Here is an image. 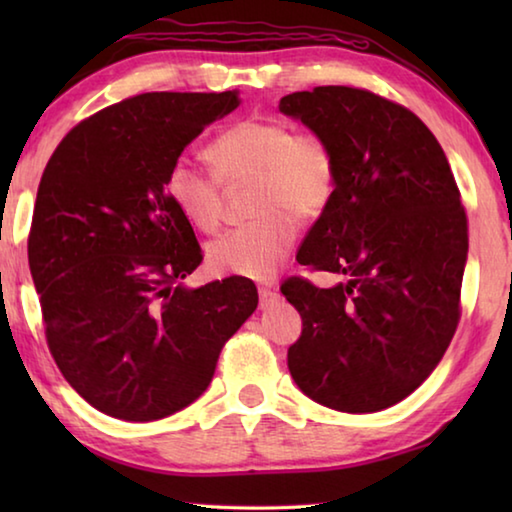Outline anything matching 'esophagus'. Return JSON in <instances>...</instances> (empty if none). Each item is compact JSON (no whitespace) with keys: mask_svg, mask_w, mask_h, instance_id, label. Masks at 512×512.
Segmentation results:
<instances>
[{"mask_svg":"<svg viewBox=\"0 0 512 512\" xmlns=\"http://www.w3.org/2000/svg\"><path fill=\"white\" fill-rule=\"evenodd\" d=\"M257 293H259V307H262V309H266L268 305H273V302L277 300V291L271 289V287H259Z\"/></svg>","mask_w":512,"mask_h":512,"instance_id":"esophagus-1","label":"esophagus"}]
</instances>
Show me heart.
<instances>
[{
	"label": "heart",
	"instance_id": "heart-1",
	"mask_svg": "<svg viewBox=\"0 0 512 512\" xmlns=\"http://www.w3.org/2000/svg\"><path fill=\"white\" fill-rule=\"evenodd\" d=\"M207 153L214 171L185 155L171 162V201L194 228L212 232L223 214V183H253L250 212L257 219L216 237L207 262L216 273L268 280L291 253L296 219H316L332 203L339 178L332 144L282 119H248L214 137Z\"/></svg>",
	"mask_w": 512,
	"mask_h": 512
}]
</instances>
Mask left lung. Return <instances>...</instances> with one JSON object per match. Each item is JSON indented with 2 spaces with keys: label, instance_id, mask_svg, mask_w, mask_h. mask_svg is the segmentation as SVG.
Wrapping results in <instances>:
<instances>
[{
  "label": "left lung",
  "instance_id": "8db88e82",
  "mask_svg": "<svg viewBox=\"0 0 512 512\" xmlns=\"http://www.w3.org/2000/svg\"><path fill=\"white\" fill-rule=\"evenodd\" d=\"M332 144L336 192L296 259L341 277L318 289L289 277L302 318L291 377L345 413L388 409L427 379L461 320L467 216L443 146L409 108L348 85L280 99Z\"/></svg>",
  "mask_w": 512,
  "mask_h": 512
}]
</instances>
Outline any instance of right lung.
Returning <instances> with one entry per match:
<instances>
[{"label":"right lung","mask_w":512,"mask_h":512,"mask_svg":"<svg viewBox=\"0 0 512 512\" xmlns=\"http://www.w3.org/2000/svg\"><path fill=\"white\" fill-rule=\"evenodd\" d=\"M237 92H146L94 112L42 171L29 266L51 357L94 409L167 418L203 395L257 309L248 277L183 287L203 262L167 171Z\"/></svg>","instance_id":"1"}]
</instances>
